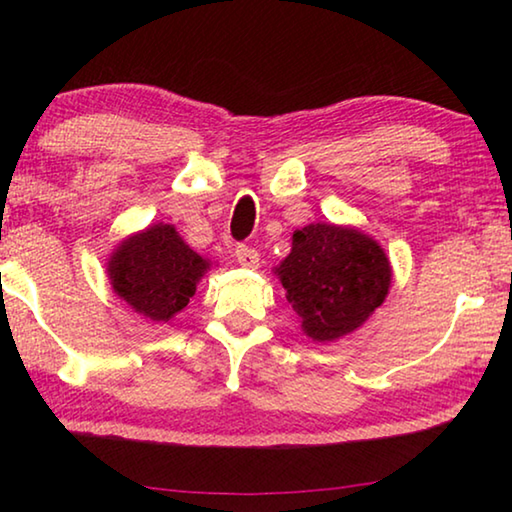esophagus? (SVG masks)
<instances>
[{"label": "esophagus", "instance_id": "1", "mask_svg": "<svg viewBox=\"0 0 512 512\" xmlns=\"http://www.w3.org/2000/svg\"><path fill=\"white\" fill-rule=\"evenodd\" d=\"M235 257H237V262L244 266V268H257V264H259V253H257V250L250 248V246H244V244H239L235 248Z\"/></svg>", "mask_w": 512, "mask_h": 512}]
</instances>
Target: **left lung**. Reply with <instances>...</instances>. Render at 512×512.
<instances>
[{
	"instance_id": "left-lung-1",
	"label": "left lung",
	"mask_w": 512,
	"mask_h": 512,
	"mask_svg": "<svg viewBox=\"0 0 512 512\" xmlns=\"http://www.w3.org/2000/svg\"><path fill=\"white\" fill-rule=\"evenodd\" d=\"M277 275L302 329L320 343L361 327L391 287V264L377 241L332 223L293 232Z\"/></svg>"
}]
</instances>
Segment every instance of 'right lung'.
Here are the masks:
<instances>
[{
	"mask_svg": "<svg viewBox=\"0 0 512 512\" xmlns=\"http://www.w3.org/2000/svg\"><path fill=\"white\" fill-rule=\"evenodd\" d=\"M207 266L171 225L158 223L126 239L110 257L108 273L112 289L137 314L167 323L187 307Z\"/></svg>",
	"mask_w": 512,
	"mask_h": 512,
	"instance_id": "1",
	"label": "right lung"
}]
</instances>
